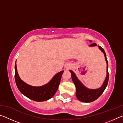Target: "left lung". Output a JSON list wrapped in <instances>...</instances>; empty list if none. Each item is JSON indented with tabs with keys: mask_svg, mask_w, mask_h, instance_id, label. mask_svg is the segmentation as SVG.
<instances>
[{
	"mask_svg": "<svg viewBox=\"0 0 123 123\" xmlns=\"http://www.w3.org/2000/svg\"><path fill=\"white\" fill-rule=\"evenodd\" d=\"M96 45L97 44L95 43H93L90 46H94V45ZM99 48L105 55V60L107 63V76L103 85H102L100 88L97 89H87L83 86L81 83L79 81V80L76 78L74 73L72 70H70L72 74V80L76 87V95L77 98L79 100L84 102V103H90V102H92L98 98L103 94L104 91H105L106 87L107 85L108 81H109V71H108V61L106 58V55L105 52L103 48H101L100 46H99Z\"/></svg>",
	"mask_w": 123,
	"mask_h": 123,
	"instance_id": "obj_1",
	"label": "left lung"
}]
</instances>
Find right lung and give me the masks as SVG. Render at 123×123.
I'll use <instances>...</instances> for the list:
<instances>
[{"label":"right lung","instance_id":"add662e5","mask_svg":"<svg viewBox=\"0 0 123 123\" xmlns=\"http://www.w3.org/2000/svg\"><path fill=\"white\" fill-rule=\"evenodd\" d=\"M63 72L56 74L48 84L41 87H34L26 84L20 79L15 63L14 78L17 86L23 94L34 101H43L51 98L56 92Z\"/></svg>","mask_w":123,"mask_h":123}]
</instances>
